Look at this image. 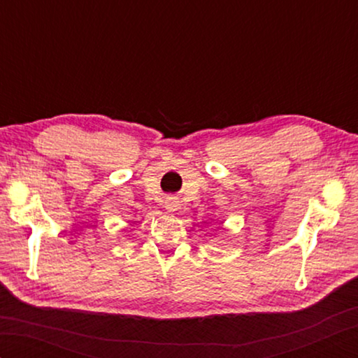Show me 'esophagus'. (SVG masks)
Returning a JSON list of instances; mask_svg holds the SVG:
<instances>
[{"instance_id": "1", "label": "esophagus", "mask_w": 358, "mask_h": 358, "mask_svg": "<svg viewBox=\"0 0 358 358\" xmlns=\"http://www.w3.org/2000/svg\"><path fill=\"white\" fill-rule=\"evenodd\" d=\"M178 206V200L175 199V196H167L166 201H164V208L167 210H175V208Z\"/></svg>"}]
</instances>
